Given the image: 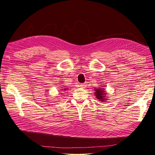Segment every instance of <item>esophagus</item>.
<instances>
[{
  "instance_id": "obj_1",
  "label": "esophagus",
  "mask_w": 155,
  "mask_h": 155,
  "mask_svg": "<svg viewBox=\"0 0 155 155\" xmlns=\"http://www.w3.org/2000/svg\"><path fill=\"white\" fill-rule=\"evenodd\" d=\"M80 87H83V88H85L87 87V84H85V83H84V84H81V85H80Z\"/></svg>"
}]
</instances>
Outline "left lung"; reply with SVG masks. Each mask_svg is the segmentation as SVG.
<instances>
[{
	"label": "left lung",
	"instance_id": "left-lung-1",
	"mask_svg": "<svg viewBox=\"0 0 155 155\" xmlns=\"http://www.w3.org/2000/svg\"><path fill=\"white\" fill-rule=\"evenodd\" d=\"M94 95L98 101L101 102L107 101L108 96L107 92L105 91V88H103V87H100L98 88H94Z\"/></svg>",
	"mask_w": 155,
	"mask_h": 155
}]
</instances>
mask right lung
Instances as JSON below:
<instances>
[{
  "instance_id": "right-lung-1",
  "label": "right lung",
  "mask_w": 155,
  "mask_h": 155,
  "mask_svg": "<svg viewBox=\"0 0 155 155\" xmlns=\"http://www.w3.org/2000/svg\"><path fill=\"white\" fill-rule=\"evenodd\" d=\"M62 88H62V90H61L62 91H67V90H68V88L67 87H62ZM64 91H63V92H64Z\"/></svg>"
}]
</instances>
